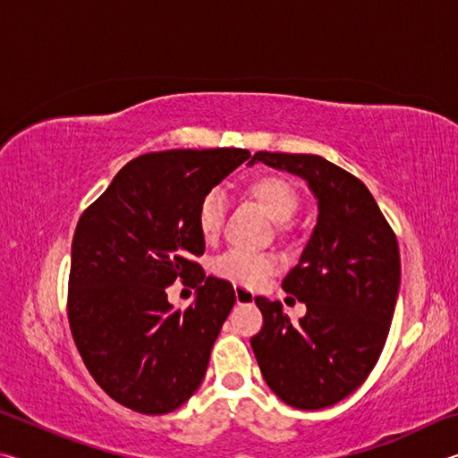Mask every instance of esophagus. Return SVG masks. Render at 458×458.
Masks as SVG:
<instances>
[{"instance_id": "esophagus-1", "label": "esophagus", "mask_w": 458, "mask_h": 458, "mask_svg": "<svg viewBox=\"0 0 458 458\" xmlns=\"http://www.w3.org/2000/svg\"><path fill=\"white\" fill-rule=\"evenodd\" d=\"M234 294H236V303L238 305L254 303V297H257V294H254L252 291H248V289H244V286H240V284H234Z\"/></svg>"}]
</instances>
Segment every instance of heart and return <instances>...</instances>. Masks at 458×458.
I'll return each instance as SVG.
<instances>
[{"label": "heart", "instance_id": "1", "mask_svg": "<svg viewBox=\"0 0 458 458\" xmlns=\"http://www.w3.org/2000/svg\"><path fill=\"white\" fill-rule=\"evenodd\" d=\"M246 191L259 201L275 222H289L299 210V193L281 175H260L248 183ZM226 199L222 191L212 190L199 199L196 222L199 234L212 242L220 236ZM276 270V259L270 254L230 250L214 262V273L240 286H260Z\"/></svg>", "mask_w": 458, "mask_h": 458}]
</instances>
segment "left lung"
<instances>
[{"mask_svg":"<svg viewBox=\"0 0 458 458\" xmlns=\"http://www.w3.org/2000/svg\"><path fill=\"white\" fill-rule=\"evenodd\" d=\"M257 161L303 177L319 216L283 281L307 315L293 323L278 301L254 299L265 325L252 352L284 404L327 408L358 390L384 350L400 289L398 240L366 185L331 161L268 151L254 153Z\"/></svg>","mask_w":458,"mask_h":458,"instance_id":"left-lung-1","label":"left lung"}]
</instances>
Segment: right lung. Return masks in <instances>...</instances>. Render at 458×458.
I'll return each instance as SVG.
<instances>
[{
  "label": "right lung",
  "mask_w": 458,
  "mask_h": 458,
  "mask_svg": "<svg viewBox=\"0 0 458 458\" xmlns=\"http://www.w3.org/2000/svg\"><path fill=\"white\" fill-rule=\"evenodd\" d=\"M248 157L246 149L139 155L76 224L68 281L74 344L95 382L135 412H172L206 376L236 294L193 260L206 248L196 210ZM175 277L199 289L185 312L166 301Z\"/></svg>",
  "instance_id": "right-lung-1"
}]
</instances>
